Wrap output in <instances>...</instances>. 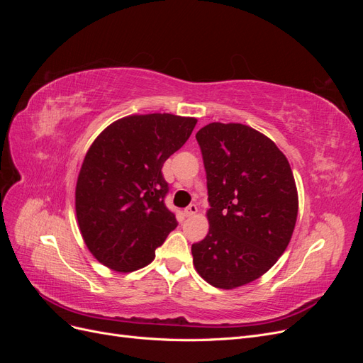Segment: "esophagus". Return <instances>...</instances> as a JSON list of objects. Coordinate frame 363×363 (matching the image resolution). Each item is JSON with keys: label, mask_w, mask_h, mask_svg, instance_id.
I'll list each match as a JSON object with an SVG mask.
<instances>
[{"label": "esophagus", "mask_w": 363, "mask_h": 363, "mask_svg": "<svg viewBox=\"0 0 363 363\" xmlns=\"http://www.w3.org/2000/svg\"><path fill=\"white\" fill-rule=\"evenodd\" d=\"M196 212H199V207H196L195 204H191V206H188L183 211V215L186 216V218H191V216H194Z\"/></svg>", "instance_id": "34e87169"}]
</instances>
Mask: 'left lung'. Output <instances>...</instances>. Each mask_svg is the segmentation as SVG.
<instances>
[{
  "mask_svg": "<svg viewBox=\"0 0 363 363\" xmlns=\"http://www.w3.org/2000/svg\"><path fill=\"white\" fill-rule=\"evenodd\" d=\"M207 175L208 233L192 245L196 272L235 289L263 276L292 238L298 194L286 156L260 131L212 123L195 135Z\"/></svg>",
  "mask_w": 363,
  "mask_h": 363,
  "instance_id": "obj_1",
  "label": "left lung"
}]
</instances>
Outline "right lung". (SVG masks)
<instances>
[{
	"instance_id": "obj_1",
	"label": "right lung",
	"mask_w": 363,
	"mask_h": 363,
	"mask_svg": "<svg viewBox=\"0 0 363 363\" xmlns=\"http://www.w3.org/2000/svg\"><path fill=\"white\" fill-rule=\"evenodd\" d=\"M195 118L130 115L106 127L87 150L75 186V213L92 256L118 272L147 267L177 227L164 206L162 167L189 139Z\"/></svg>"
}]
</instances>
